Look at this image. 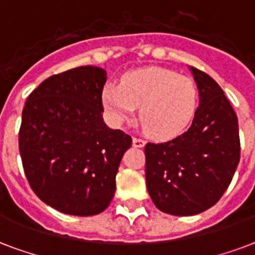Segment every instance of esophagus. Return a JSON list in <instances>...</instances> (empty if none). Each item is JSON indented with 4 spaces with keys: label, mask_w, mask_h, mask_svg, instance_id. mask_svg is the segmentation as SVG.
Wrapping results in <instances>:
<instances>
[{
    "label": "esophagus",
    "mask_w": 255,
    "mask_h": 255,
    "mask_svg": "<svg viewBox=\"0 0 255 255\" xmlns=\"http://www.w3.org/2000/svg\"><path fill=\"white\" fill-rule=\"evenodd\" d=\"M146 143L145 139H142V138H138V137H133V146L135 147H143Z\"/></svg>",
    "instance_id": "34e87169"
}]
</instances>
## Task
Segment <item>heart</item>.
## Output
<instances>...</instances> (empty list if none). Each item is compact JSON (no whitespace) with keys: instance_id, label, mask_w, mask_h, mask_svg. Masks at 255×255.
I'll use <instances>...</instances> for the list:
<instances>
[{"instance_id":"b5f03b06","label":"heart","mask_w":255,"mask_h":255,"mask_svg":"<svg viewBox=\"0 0 255 255\" xmlns=\"http://www.w3.org/2000/svg\"><path fill=\"white\" fill-rule=\"evenodd\" d=\"M102 104L114 125L129 121L139 106V117L149 133L170 139L182 134L193 121L199 90L190 77L169 69L143 68L125 74L120 85H106Z\"/></svg>"}]
</instances>
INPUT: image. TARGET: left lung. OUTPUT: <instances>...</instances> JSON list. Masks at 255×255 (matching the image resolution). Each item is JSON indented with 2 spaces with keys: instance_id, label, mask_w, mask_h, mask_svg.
Here are the masks:
<instances>
[{
  "instance_id": "1",
  "label": "left lung",
  "mask_w": 255,
  "mask_h": 255,
  "mask_svg": "<svg viewBox=\"0 0 255 255\" xmlns=\"http://www.w3.org/2000/svg\"><path fill=\"white\" fill-rule=\"evenodd\" d=\"M199 108L183 134L145 146L146 186L157 208L171 216H194L214 206L240 162L238 118L212 77L191 66Z\"/></svg>"
}]
</instances>
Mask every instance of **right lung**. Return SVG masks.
<instances>
[{
  "instance_id": "right-lung-1",
  "label": "right lung",
  "mask_w": 255,
  "mask_h": 255,
  "mask_svg": "<svg viewBox=\"0 0 255 255\" xmlns=\"http://www.w3.org/2000/svg\"><path fill=\"white\" fill-rule=\"evenodd\" d=\"M105 70L80 66L49 77L29 94L18 147L31 190L65 214L105 210L131 137L102 118Z\"/></svg>"
}]
</instances>
